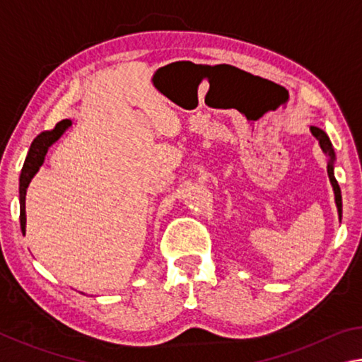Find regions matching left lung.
<instances>
[{
	"label": "left lung",
	"mask_w": 362,
	"mask_h": 362,
	"mask_svg": "<svg viewBox=\"0 0 362 362\" xmlns=\"http://www.w3.org/2000/svg\"><path fill=\"white\" fill-rule=\"evenodd\" d=\"M310 131L313 136L316 137L317 142H320V146L322 148V151L326 153L329 156V163H327V174H329V179L330 183H332V188H334V194H335V204H337V211H339V217L341 220V193H340V187L339 183L335 180V175H334V161H335V153L332 148V144H330V140L327 137V134L324 132L322 129L316 126H311Z\"/></svg>",
	"instance_id": "8db88e82"
}]
</instances>
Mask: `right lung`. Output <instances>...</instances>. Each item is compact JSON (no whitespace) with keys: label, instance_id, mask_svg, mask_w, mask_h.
I'll list each match as a JSON object with an SVG mask.
<instances>
[{"label":"right lung","instance_id":"add662e5","mask_svg":"<svg viewBox=\"0 0 362 362\" xmlns=\"http://www.w3.org/2000/svg\"><path fill=\"white\" fill-rule=\"evenodd\" d=\"M71 126L70 119H64L56 124L52 131H46L41 132L38 137H36L32 145H30L28 155L25 158V163H23L22 173H21V179H19V201H21V230L23 235H25V225H27V216H25V194H27V188L30 185V182L35 177V174L38 173L40 168L45 163V156L49 150V146L52 144H56L57 140L62 137V134L69 129Z\"/></svg>","mask_w":362,"mask_h":362}]
</instances>
